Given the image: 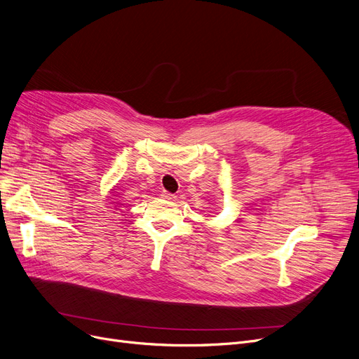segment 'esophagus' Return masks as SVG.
Segmentation results:
<instances>
[{
  "label": "esophagus",
  "mask_w": 359,
  "mask_h": 359,
  "mask_svg": "<svg viewBox=\"0 0 359 359\" xmlns=\"http://www.w3.org/2000/svg\"><path fill=\"white\" fill-rule=\"evenodd\" d=\"M161 196H163L164 199H175V198H176V195H173V194H170V192H167V191H163Z\"/></svg>",
  "instance_id": "obj_1"
}]
</instances>
